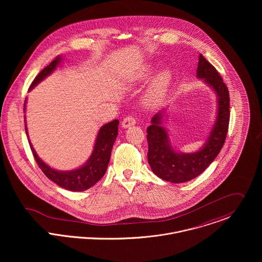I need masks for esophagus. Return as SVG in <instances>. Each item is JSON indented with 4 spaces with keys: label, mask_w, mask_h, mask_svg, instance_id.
<instances>
[{
    "label": "esophagus",
    "mask_w": 262,
    "mask_h": 262,
    "mask_svg": "<svg viewBox=\"0 0 262 262\" xmlns=\"http://www.w3.org/2000/svg\"><path fill=\"white\" fill-rule=\"evenodd\" d=\"M136 124V120L133 118V117H126V118H124L123 119V121H122V127L123 128H129V127H131V126H134Z\"/></svg>",
    "instance_id": "34e87169"
}]
</instances>
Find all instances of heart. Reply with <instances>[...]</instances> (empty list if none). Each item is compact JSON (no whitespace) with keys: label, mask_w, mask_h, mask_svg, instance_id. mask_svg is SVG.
Returning <instances> with one entry per match:
<instances>
[{"label":"heart","mask_w":262,"mask_h":262,"mask_svg":"<svg viewBox=\"0 0 262 262\" xmlns=\"http://www.w3.org/2000/svg\"><path fill=\"white\" fill-rule=\"evenodd\" d=\"M149 75L150 69H145L139 76V78L145 79L149 76ZM171 80H172V74L169 70L165 69L160 71L151 79L149 85L145 91V94L143 97L144 104L149 108L159 106L168 91Z\"/></svg>","instance_id":"b5f03b06"}]
</instances>
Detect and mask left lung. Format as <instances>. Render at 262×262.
Returning a JSON list of instances; mask_svg holds the SVG:
<instances>
[{
	"instance_id": "left-lung-1",
	"label": "left lung",
	"mask_w": 262,
	"mask_h": 262,
	"mask_svg": "<svg viewBox=\"0 0 262 262\" xmlns=\"http://www.w3.org/2000/svg\"><path fill=\"white\" fill-rule=\"evenodd\" d=\"M196 77L203 79L217 97L216 119L202 147L188 153L173 148L168 131L163 125L167 118L166 109L155 114L147 128L150 167L158 178L173 184L191 181L204 172L220 153L228 131L230 119L228 89L217 70L202 54L199 55Z\"/></svg>"
}]
</instances>
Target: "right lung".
<instances>
[{
    "mask_svg": "<svg viewBox=\"0 0 262 262\" xmlns=\"http://www.w3.org/2000/svg\"><path fill=\"white\" fill-rule=\"evenodd\" d=\"M62 57L58 55L49 66H47L43 71L39 73L35 77L33 82L30 85L29 91L33 90L39 82H41L48 75H51L56 68L61 63ZM26 109V100L24 104V112ZM26 119V118H24ZM118 126L119 120H114L110 123L103 125L97 135L94 149L89 157V159L79 167L72 170H58L50 167L46 164L39 156L31 141L29 140L27 126L25 124V130L28 137V141L30 144L31 150L33 152L34 158L37 162L40 169L43 173L57 186L63 187L68 190L72 191H83L90 187L96 185L106 173L108 164L111 157L113 145L118 135Z\"/></svg>",
    "mask_w": 262,
    "mask_h": 262,
    "instance_id": "obj_1",
    "label": "right lung"
}]
</instances>
